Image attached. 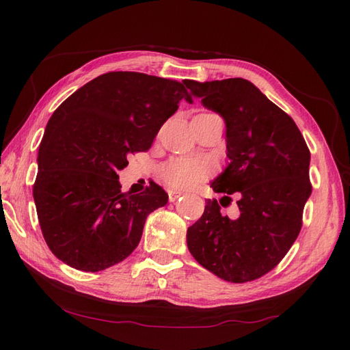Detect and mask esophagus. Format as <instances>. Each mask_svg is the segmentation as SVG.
Returning <instances> with one entry per match:
<instances>
[{
    "instance_id": "esophagus-1",
    "label": "esophagus",
    "mask_w": 350,
    "mask_h": 350,
    "mask_svg": "<svg viewBox=\"0 0 350 350\" xmlns=\"http://www.w3.org/2000/svg\"><path fill=\"white\" fill-rule=\"evenodd\" d=\"M182 197V192L180 191H176V189H168V200L171 203L176 202L177 198Z\"/></svg>"
}]
</instances>
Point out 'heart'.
I'll return each instance as SVG.
<instances>
[{"label":"heart","instance_id":"1","mask_svg":"<svg viewBox=\"0 0 350 350\" xmlns=\"http://www.w3.org/2000/svg\"><path fill=\"white\" fill-rule=\"evenodd\" d=\"M213 173V163L204 156L171 158L159 168L161 179L176 189L191 188Z\"/></svg>","mask_w":350,"mask_h":350}]
</instances>
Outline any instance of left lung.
<instances>
[{"instance_id": "1", "label": "left lung", "mask_w": 350, "mask_h": 350, "mask_svg": "<svg viewBox=\"0 0 350 350\" xmlns=\"http://www.w3.org/2000/svg\"><path fill=\"white\" fill-rule=\"evenodd\" d=\"M188 88L227 126L224 173L211 187L237 196L239 217L221 213L207 200L203 217L188 228L197 262L230 282H248L277 266L298 237L311 194L310 150L293 118L242 78L197 83ZM230 204V203H228Z\"/></svg>"}]
</instances>
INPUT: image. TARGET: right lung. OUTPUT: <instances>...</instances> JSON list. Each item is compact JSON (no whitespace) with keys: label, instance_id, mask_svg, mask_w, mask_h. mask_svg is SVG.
Wrapping results in <instances>:
<instances>
[{"label":"right lung","instance_id":"obj_1","mask_svg":"<svg viewBox=\"0 0 350 350\" xmlns=\"http://www.w3.org/2000/svg\"><path fill=\"white\" fill-rule=\"evenodd\" d=\"M189 79L108 72L70 94L44 129L33 196L42 234L57 258L98 272L138 247L147 215L168 202L152 182L126 194L118 171L128 156L152 147L182 99Z\"/></svg>","mask_w":350,"mask_h":350}]
</instances>
